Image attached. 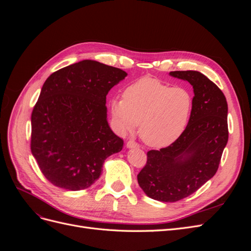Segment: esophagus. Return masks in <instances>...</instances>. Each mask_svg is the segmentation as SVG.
Returning <instances> with one entry per match:
<instances>
[{
  "instance_id": "1",
  "label": "esophagus",
  "mask_w": 251,
  "mask_h": 251,
  "mask_svg": "<svg viewBox=\"0 0 251 251\" xmlns=\"http://www.w3.org/2000/svg\"><path fill=\"white\" fill-rule=\"evenodd\" d=\"M126 148H127V149H137V148H139V144L136 143V142L133 141V140H128V141L126 142Z\"/></svg>"
}]
</instances>
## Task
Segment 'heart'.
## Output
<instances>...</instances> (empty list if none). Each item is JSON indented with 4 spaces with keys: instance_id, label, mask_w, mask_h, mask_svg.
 <instances>
[{
    "instance_id": "1",
    "label": "heart",
    "mask_w": 251,
    "mask_h": 251,
    "mask_svg": "<svg viewBox=\"0 0 251 251\" xmlns=\"http://www.w3.org/2000/svg\"><path fill=\"white\" fill-rule=\"evenodd\" d=\"M193 95L144 76L126 87L124 98L111 100L112 123L120 134L133 132L140 124V137L148 146L164 148L185 131L193 111Z\"/></svg>"
}]
</instances>
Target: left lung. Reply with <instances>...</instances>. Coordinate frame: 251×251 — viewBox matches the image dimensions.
Masks as SVG:
<instances>
[{
  "mask_svg": "<svg viewBox=\"0 0 251 251\" xmlns=\"http://www.w3.org/2000/svg\"><path fill=\"white\" fill-rule=\"evenodd\" d=\"M170 75L193 86L192 115L176 141L148 151L147 164L137 176L144 194L162 202L184 199L214 177L228 141V107L222 91L198 71Z\"/></svg>",
  "mask_w": 251,
  "mask_h": 251,
  "instance_id": "8db88e82",
  "label": "left lung"
}]
</instances>
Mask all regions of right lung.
Listing matches in <instances>:
<instances>
[{
	"instance_id": "right-lung-1",
	"label": "right lung",
	"mask_w": 251,
	"mask_h": 251,
	"mask_svg": "<svg viewBox=\"0 0 251 251\" xmlns=\"http://www.w3.org/2000/svg\"><path fill=\"white\" fill-rule=\"evenodd\" d=\"M127 73L85 59L52 73L31 115V153L53 185L81 191L124 141L108 124L105 97Z\"/></svg>"
}]
</instances>
